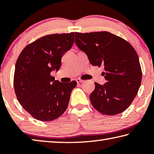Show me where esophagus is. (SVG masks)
<instances>
[{
  "instance_id": "esophagus-1",
  "label": "esophagus",
  "mask_w": 154,
  "mask_h": 154,
  "mask_svg": "<svg viewBox=\"0 0 154 154\" xmlns=\"http://www.w3.org/2000/svg\"><path fill=\"white\" fill-rule=\"evenodd\" d=\"M76 81H77V82L78 83H83V82H84V81H83V79H79V78H78V79H77Z\"/></svg>"
}]
</instances>
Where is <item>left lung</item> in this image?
<instances>
[{
	"mask_svg": "<svg viewBox=\"0 0 154 154\" xmlns=\"http://www.w3.org/2000/svg\"><path fill=\"white\" fill-rule=\"evenodd\" d=\"M75 43L87 54L91 64L105 66L106 82H95L90 99L98 112L114 116L124 111L137 96L142 71L136 51L127 41L106 31L75 32Z\"/></svg>",
	"mask_w": 154,
	"mask_h": 154,
	"instance_id": "1",
	"label": "left lung"
}]
</instances>
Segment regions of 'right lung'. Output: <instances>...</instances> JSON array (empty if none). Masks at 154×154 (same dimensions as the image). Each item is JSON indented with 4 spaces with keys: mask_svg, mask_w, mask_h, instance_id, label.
Here are the masks:
<instances>
[{
    "mask_svg": "<svg viewBox=\"0 0 154 154\" xmlns=\"http://www.w3.org/2000/svg\"><path fill=\"white\" fill-rule=\"evenodd\" d=\"M74 35L70 32L41 36L26 46L17 60L15 95L22 107L38 120H54L69 105L77 82H60L51 72L60 69L62 56L73 45Z\"/></svg>",
    "mask_w": 154,
    "mask_h": 154,
    "instance_id": "1",
    "label": "right lung"
}]
</instances>
